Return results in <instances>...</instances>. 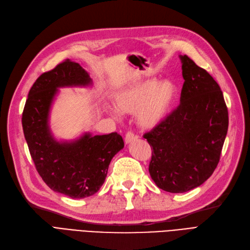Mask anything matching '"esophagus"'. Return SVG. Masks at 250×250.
I'll list each match as a JSON object with an SVG mask.
<instances>
[{
  "mask_svg": "<svg viewBox=\"0 0 250 250\" xmlns=\"http://www.w3.org/2000/svg\"><path fill=\"white\" fill-rule=\"evenodd\" d=\"M136 135H134V133L133 132H131V131H128L127 133H126V135H125V139H124V141H125V143L126 144H130V143H132L133 141H135L136 140Z\"/></svg>",
  "mask_w": 250,
  "mask_h": 250,
  "instance_id": "1",
  "label": "esophagus"
}]
</instances>
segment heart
Returning a JSON list of instances; mask_svg holds the SVG:
<instances>
[{
	"instance_id": "b5f03b06",
	"label": "heart",
	"mask_w": 250,
	"mask_h": 250,
	"mask_svg": "<svg viewBox=\"0 0 250 250\" xmlns=\"http://www.w3.org/2000/svg\"><path fill=\"white\" fill-rule=\"evenodd\" d=\"M177 85L171 80L148 79L129 84L114 96L119 113L135 114L137 124L151 130L166 121L177 98Z\"/></svg>"
}]
</instances>
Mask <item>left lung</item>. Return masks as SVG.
Masks as SVG:
<instances>
[{"label": "left lung", "instance_id": "obj_1", "mask_svg": "<svg viewBox=\"0 0 250 250\" xmlns=\"http://www.w3.org/2000/svg\"><path fill=\"white\" fill-rule=\"evenodd\" d=\"M180 104L145 133L152 148L149 173L162 190L182 193L202 185L216 168L228 133L229 113L218 83L186 55Z\"/></svg>", "mask_w": 250, "mask_h": 250}]
</instances>
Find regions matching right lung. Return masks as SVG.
I'll return each mask as SVG.
<instances>
[{
  "label": "right lung",
  "instance_id": "obj_1",
  "mask_svg": "<svg viewBox=\"0 0 250 250\" xmlns=\"http://www.w3.org/2000/svg\"><path fill=\"white\" fill-rule=\"evenodd\" d=\"M90 84L89 73L79 63L65 60L38 77L22 111L24 139L38 174L50 189L72 199L96 193L111 159L124 147L117 132L94 136L88 132L71 142H58L51 134L49 110L59 88Z\"/></svg>",
  "mask_w": 250,
  "mask_h": 250
}]
</instances>
